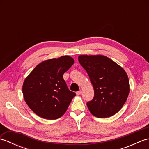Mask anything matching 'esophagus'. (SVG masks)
<instances>
[{"label":"esophagus","instance_id":"esophagus-1","mask_svg":"<svg viewBox=\"0 0 149 149\" xmlns=\"http://www.w3.org/2000/svg\"><path fill=\"white\" fill-rule=\"evenodd\" d=\"M81 93H82V91H81V90L78 91H77V92H76V94L77 95H81Z\"/></svg>","mask_w":149,"mask_h":149}]
</instances>
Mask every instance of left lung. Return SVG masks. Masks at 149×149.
<instances>
[{"label": "left lung", "mask_w": 149, "mask_h": 149, "mask_svg": "<svg viewBox=\"0 0 149 149\" xmlns=\"http://www.w3.org/2000/svg\"><path fill=\"white\" fill-rule=\"evenodd\" d=\"M78 60L90 77L94 97L86 105L98 118L112 116L127 100L129 81L127 73L110 58L102 55H81Z\"/></svg>", "instance_id": "left-lung-1"}]
</instances>
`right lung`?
<instances>
[{"mask_svg":"<svg viewBox=\"0 0 149 149\" xmlns=\"http://www.w3.org/2000/svg\"><path fill=\"white\" fill-rule=\"evenodd\" d=\"M74 63V59L68 56L45 60L24 80V100L38 116L56 120L65 113L76 94L68 90L63 75Z\"/></svg>","mask_w":149,"mask_h":149,"instance_id":"1","label":"right lung"}]
</instances>
